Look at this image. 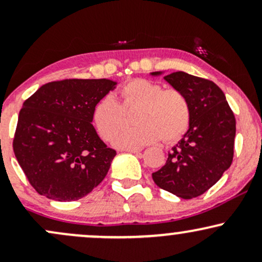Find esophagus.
<instances>
[{"instance_id": "34e87169", "label": "esophagus", "mask_w": 262, "mask_h": 262, "mask_svg": "<svg viewBox=\"0 0 262 262\" xmlns=\"http://www.w3.org/2000/svg\"><path fill=\"white\" fill-rule=\"evenodd\" d=\"M125 151H129V152H133V154H139V152L141 151L140 148H127L124 149Z\"/></svg>"}]
</instances>
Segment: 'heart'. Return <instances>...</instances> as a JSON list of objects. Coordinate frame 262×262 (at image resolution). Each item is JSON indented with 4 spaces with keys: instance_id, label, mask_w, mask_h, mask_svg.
Listing matches in <instances>:
<instances>
[{
    "instance_id": "b5f03b06",
    "label": "heart",
    "mask_w": 262,
    "mask_h": 262,
    "mask_svg": "<svg viewBox=\"0 0 262 262\" xmlns=\"http://www.w3.org/2000/svg\"><path fill=\"white\" fill-rule=\"evenodd\" d=\"M121 103L112 95L96 102L92 119L98 134L111 139L124 124L125 110L138 107L135 119L137 126L125 127L113 138L119 148H134L150 144L161 138L164 143H173L185 135L191 123L188 100L176 89H162L160 83L146 79L128 81L119 89Z\"/></svg>"
}]
</instances>
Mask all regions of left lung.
Wrapping results in <instances>:
<instances>
[{"label": "left lung", "mask_w": 262, "mask_h": 262, "mask_svg": "<svg viewBox=\"0 0 262 262\" xmlns=\"http://www.w3.org/2000/svg\"><path fill=\"white\" fill-rule=\"evenodd\" d=\"M164 79L188 100L191 123L187 133L169 152L166 164L152 172V180L165 191L189 200L208 191L230 167L235 117L223 91L213 81L183 71Z\"/></svg>", "instance_id": "obj_1"}]
</instances>
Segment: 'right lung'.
<instances>
[{"label": "right lung", "mask_w": 262, "mask_h": 262, "mask_svg": "<svg viewBox=\"0 0 262 262\" xmlns=\"http://www.w3.org/2000/svg\"><path fill=\"white\" fill-rule=\"evenodd\" d=\"M116 85L107 79L53 81L25 101L13 151L39 194L71 202L92 192L106 177L117 152L96 133L92 111Z\"/></svg>", "instance_id": "add662e5"}]
</instances>
